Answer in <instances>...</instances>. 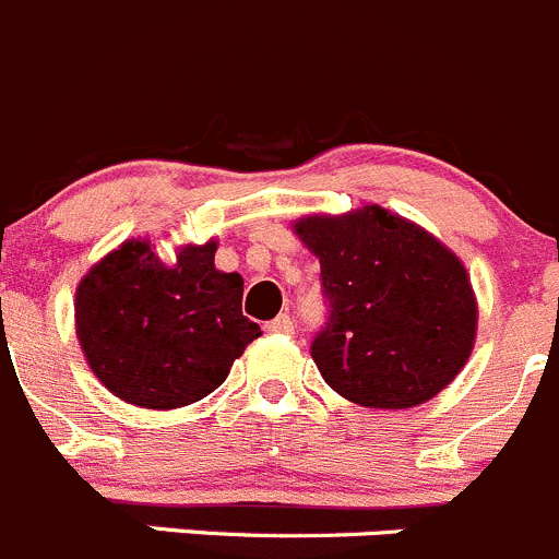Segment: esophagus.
<instances>
[{
  "instance_id": "esophagus-1",
  "label": "esophagus",
  "mask_w": 559,
  "mask_h": 559,
  "mask_svg": "<svg viewBox=\"0 0 559 559\" xmlns=\"http://www.w3.org/2000/svg\"><path fill=\"white\" fill-rule=\"evenodd\" d=\"M265 332H271V334H290V332H294V318H290L288 312H283V316H276L274 321L265 323Z\"/></svg>"
}]
</instances>
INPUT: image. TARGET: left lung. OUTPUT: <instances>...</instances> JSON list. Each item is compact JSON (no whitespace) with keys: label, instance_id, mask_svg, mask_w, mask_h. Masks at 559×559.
<instances>
[{"label":"left lung","instance_id":"obj_1","mask_svg":"<svg viewBox=\"0 0 559 559\" xmlns=\"http://www.w3.org/2000/svg\"><path fill=\"white\" fill-rule=\"evenodd\" d=\"M321 263L329 318L312 340L323 381L368 408H412L469 359L477 301L459 254L381 205L294 225Z\"/></svg>","mask_w":559,"mask_h":559}]
</instances>
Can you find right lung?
I'll use <instances>...</instances> for the list:
<instances>
[{
  "mask_svg": "<svg viewBox=\"0 0 559 559\" xmlns=\"http://www.w3.org/2000/svg\"><path fill=\"white\" fill-rule=\"evenodd\" d=\"M216 241L164 263L147 238L123 241L76 288V337L120 401L180 408L216 390L260 326L241 312V274L214 265Z\"/></svg>",
  "mask_w": 559,
  "mask_h": 559,
  "instance_id": "obj_1",
  "label": "right lung"
}]
</instances>
